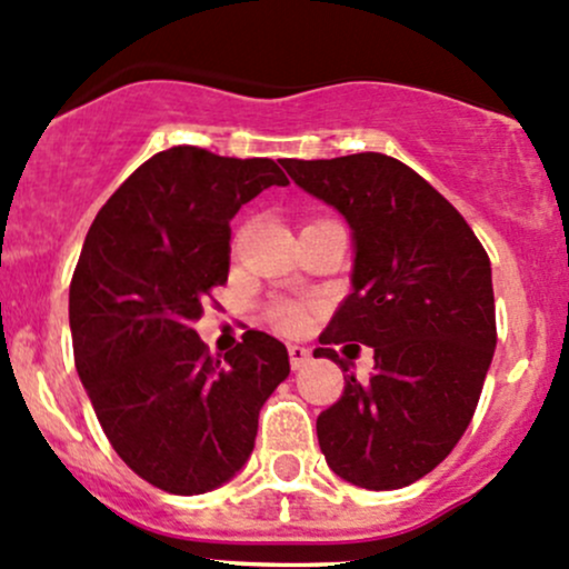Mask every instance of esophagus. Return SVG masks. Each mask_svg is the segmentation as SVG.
I'll return each mask as SVG.
<instances>
[{"label": "esophagus", "instance_id": "1", "mask_svg": "<svg viewBox=\"0 0 569 569\" xmlns=\"http://www.w3.org/2000/svg\"><path fill=\"white\" fill-rule=\"evenodd\" d=\"M289 360H291V368L302 370L305 365L310 362V351L305 349V346H289Z\"/></svg>", "mask_w": 569, "mask_h": 569}]
</instances>
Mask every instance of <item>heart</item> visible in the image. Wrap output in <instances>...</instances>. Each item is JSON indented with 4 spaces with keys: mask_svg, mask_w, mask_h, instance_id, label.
I'll use <instances>...</instances> for the list:
<instances>
[{
    "mask_svg": "<svg viewBox=\"0 0 569 569\" xmlns=\"http://www.w3.org/2000/svg\"><path fill=\"white\" fill-rule=\"evenodd\" d=\"M269 321L283 332H300L305 327V310L295 302H278L269 308Z\"/></svg>",
    "mask_w": 569,
    "mask_h": 569,
    "instance_id": "heart-1",
    "label": "heart"
}]
</instances>
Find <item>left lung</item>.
Segmentation results:
<instances>
[{
  "mask_svg": "<svg viewBox=\"0 0 569 569\" xmlns=\"http://www.w3.org/2000/svg\"><path fill=\"white\" fill-rule=\"evenodd\" d=\"M283 169L338 209L355 237V289L313 357L349 370L332 346L373 349L370 379L346 373L338 403L316 420L321 452L351 486H411L469 428L493 360L486 248L433 184L381 152L286 160Z\"/></svg>",
  "mask_w": 569,
  "mask_h": 569,
  "instance_id": "1",
  "label": "left lung"
}]
</instances>
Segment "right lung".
Listing matches in <instances>:
<instances>
[{
    "instance_id": "obj_1",
    "label": "right lung",
    "mask_w": 569,
    "mask_h": 569,
    "mask_svg": "<svg viewBox=\"0 0 569 569\" xmlns=\"http://www.w3.org/2000/svg\"><path fill=\"white\" fill-rule=\"evenodd\" d=\"M289 184L269 158L171 147L106 201L70 280L76 370L117 456L149 486L193 496L253 452L259 411L289 376V351L248 330L223 360L193 330L229 280V220Z\"/></svg>"
}]
</instances>
